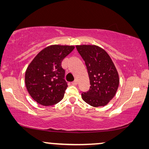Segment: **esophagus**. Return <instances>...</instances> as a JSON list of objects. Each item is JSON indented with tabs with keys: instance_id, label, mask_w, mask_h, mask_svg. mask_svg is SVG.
<instances>
[{
	"instance_id": "34e87169",
	"label": "esophagus",
	"mask_w": 149,
	"mask_h": 149,
	"mask_svg": "<svg viewBox=\"0 0 149 149\" xmlns=\"http://www.w3.org/2000/svg\"><path fill=\"white\" fill-rule=\"evenodd\" d=\"M72 85H77V80H74L73 82H72Z\"/></svg>"
}]
</instances>
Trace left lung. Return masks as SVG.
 Instances as JSON below:
<instances>
[{
    "instance_id": "left-lung-1",
    "label": "left lung",
    "mask_w": 149,
    "mask_h": 149,
    "mask_svg": "<svg viewBox=\"0 0 149 149\" xmlns=\"http://www.w3.org/2000/svg\"><path fill=\"white\" fill-rule=\"evenodd\" d=\"M76 48L85 61L90 89L81 93L82 99L93 107H104L113 98L119 84V77L111 57L97 45H81Z\"/></svg>"
}]
</instances>
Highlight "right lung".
<instances>
[{"instance_id": "1", "label": "right lung", "mask_w": 149, "mask_h": 149, "mask_svg": "<svg viewBox=\"0 0 149 149\" xmlns=\"http://www.w3.org/2000/svg\"><path fill=\"white\" fill-rule=\"evenodd\" d=\"M74 49L73 45L48 46L28 65L25 73L26 87L30 96L39 104L52 106L63 99L68 85L61 64Z\"/></svg>"}]
</instances>
